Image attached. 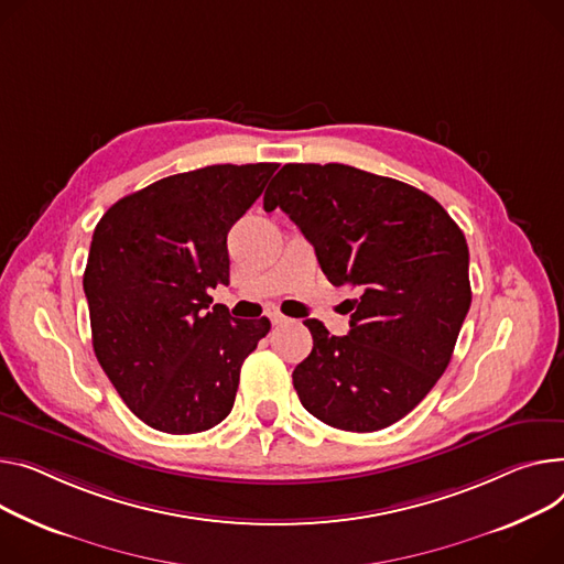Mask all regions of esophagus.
<instances>
[{"instance_id":"esophagus-1","label":"esophagus","mask_w":564,"mask_h":564,"mask_svg":"<svg viewBox=\"0 0 564 564\" xmlns=\"http://www.w3.org/2000/svg\"><path fill=\"white\" fill-rule=\"evenodd\" d=\"M268 315H270L272 324H285V322H290V319H288L279 308H270V313H268Z\"/></svg>"}]
</instances>
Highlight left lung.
Segmentation results:
<instances>
[{
	"label": "left lung",
	"mask_w": 564,
	"mask_h": 564,
	"mask_svg": "<svg viewBox=\"0 0 564 564\" xmlns=\"http://www.w3.org/2000/svg\"><path fill=\"white\" fill-rule=\"evenodd\" d=\"M262 204L290 215L333 285L360 292L347 335L304 322L313 351L292 371L302 405L354 433L399 422L444 373L471 304L460 227L417 187L340 163L283 165Z\"/></svg>",
	"instance_id": "obj_1"
}]
</instances>
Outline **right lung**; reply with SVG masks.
I'll return each instance as SVG.
<instances>
[{
  "mask_svg": "<svg viewBox=\"0 0 564 564\" xmlns=\"http://www.w3.org/2000/svg\"><path fill=\"white\" fill-rule=\"evenodd\" d=\"M276 163L208 165L112 204L95 227L84 292L95 356L138 420L172 435L229 415L245 358L270 319H234L227 236Z\"/></svg>",
  "mask_w": 564,
  "mask_h": 564,
  "instance_id": "1",
  "label": "right lung"
}]
</instances>
